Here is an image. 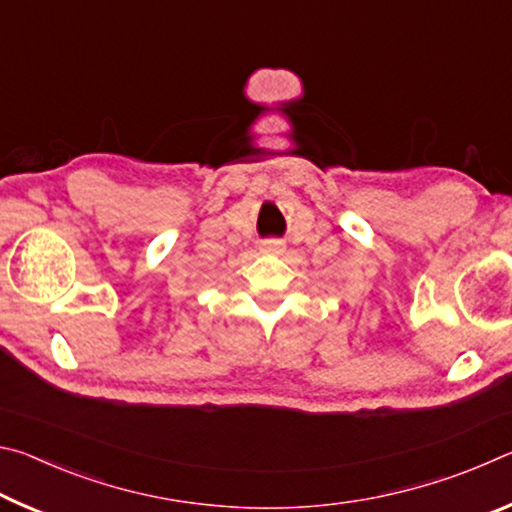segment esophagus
<instances>
[{"label": "esophagus", "instance_id": "34e87169", "mask_svg": "<svg viewBox=\"0 0 512 512\" xmlns=\"http://www.w3.org/2000/svg\"><path fill=\"white\" fill-rule=\"evenodd\" d=\"M262 253L280 255V253H284V244H282V241H277V239H266L262 244Z\"/></svg>", "mask_w": 512, "mask_h": 512}]
</instances>
